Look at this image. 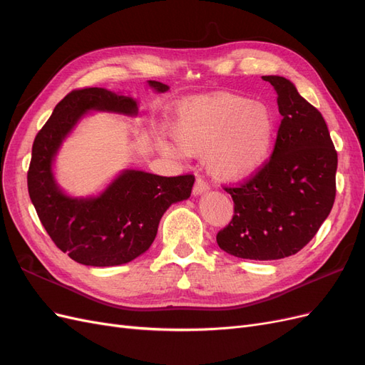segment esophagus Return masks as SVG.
I'll return each mask as SVG.
<instances>
[{
    "instance_id": "obj_1",
    "label": "esophagus",
    "mask_w": 365,
    "mask_h": 365,
    "mask_svg": "<svg viewBox=\"0 0 365 365\" xmlns=\"http://www.w3.org/2000/svg\"><path fill=\"white\" fill-rule=\"evenodd\" d=\"M208 189H210L208 182H205L202 178H196L195 187H193V193H195V195H201V193L207 192Z\"/></svg>"
}]
</instances>
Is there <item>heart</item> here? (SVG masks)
I'll return each instance as SVG.
<instances>
[{
  "mask_svg": "<svg viewBox=\"0 0 365 365\" xmlns=\"http://www.w3.org/2000/svg\"><path fill=\"white\" fill-rule=\"evenodd\" d=\"M172 135L185 153H207L210 169L224 180H242L268 160L277 135L272 109L250 97L216 93L180 105Z\"/></svg>",
  "mask_w": 365,
  "mask_h": 365,
  "instance_id": "heart-1",
  "label": "heart"
}]
</instances>
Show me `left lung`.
<instances>
[{"instance_id": "8db88e82", "label": "left lung", "mask_w": 365, "mask_h": 365, "mask_svg": "<svg viewBox=\"0 0 365 365\" xmlns=\"http://www.w3.org/2000/svg\"><path fill=\"white\" fill-rule=\"evenodd\" d=\"M277 91L282 121L269 160L237 185L230 224L216 236L240 259L275 260L306 247L329 216L336 195L338 153L315 106L280 76H263Z\"/></svg>"}]
</instances>
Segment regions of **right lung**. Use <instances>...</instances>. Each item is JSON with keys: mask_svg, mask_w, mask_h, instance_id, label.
I'll list each match as a JSON object with an SVG mask.
<instances>
[{"mask_svg": "<svg viewBox=\"0 0 365 365\" xmlns=\"http://www.w3.org/2000/svg\"><path fill=\"white\" fill-rule=\"evenodd\" d=\"M149 86L158 93L169 90L157 81H149ZM90 109L137 114V103L103 88H81L65 96L33 141L29 195L61 251L88 267H115L149 250L161 216L173 202L190 196L195 176L125 170L98 197L65 196L54 182L51 163L65 135Z\"/></svg>", "mask_w": 365, "mask_h": 365, "instance_id": "obj_1", "label": "right lung"}]
</instances>
